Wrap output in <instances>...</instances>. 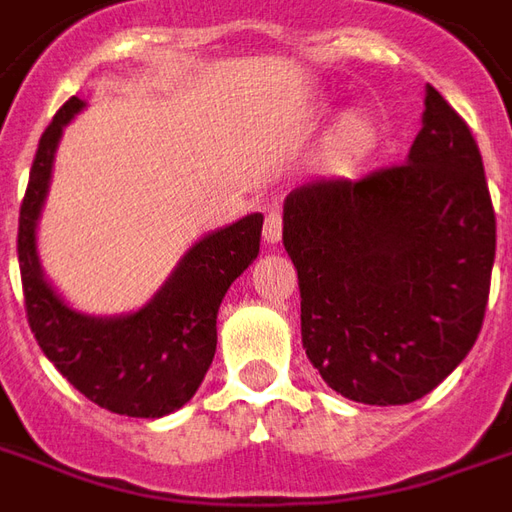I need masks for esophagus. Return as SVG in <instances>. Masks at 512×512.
<instances>
[{
  "label": "esophagus",
  "instance_id": "1",
  "mask_svg": "<svg viewBox=\"0 0 512 512\" xmlns=\"http://www.w3.org/2000/svg\"><path fill=\"white\" fill-rule=\"evenodd\" d=\"M282 238V216L277 213V210H268L266 216V224H263V241H266L268 246L280 244Z\"/></svg>",
  "mask_w": 512,
  "mask_h": 512
}]
</instances>
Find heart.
<instances>
[{
	"label": "heart",
	"mask_w": 512,
	"mask_h": 512,
	"mask_svg": "<svg viewBox=\"0 0 512 512\" xmlns=\"http://www.w3.org/2000/svg\"><path fill=\"white\" fill-rule=\"evenodd\" d=\"M377 138H380L377 121L363 110H352L335 124L327 141V160L332 166H349L360 157H366L377 146Z\"/></svg>",
	"instance_id": "heart-1"
}]
</instances>
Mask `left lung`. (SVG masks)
Masks as SVG:
<instances>
[{
    "mask_svg": "<svg viewBox=\"0 0 512 512\" xmlns=\"http://www.w3.org/2000/svg\"><path fill=\"white\" fill-rule=\"evenodd\" d=\"M299 274L302 346L352 402L410 405L477 341L496 216L466 121L432 85L405 163L360 180H310L282 207Z\"/></svg>",
    "mask_w": 512,
    "mask_h": 512,
    "instance_id": "obj_1",
    "label": "left lung"
}]
</instances>
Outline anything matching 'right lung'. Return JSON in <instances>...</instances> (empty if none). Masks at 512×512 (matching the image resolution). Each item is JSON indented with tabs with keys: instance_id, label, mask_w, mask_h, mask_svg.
<instances>
[{
	"instance_id": "1",
	"label": "right lung",
	"mask_w": 512,
	"mask_h": 512,
	"mask_svg": "<svg viewBox=\"0 0 512 512\" xmlns=\"http://www.w3.org/2000/svg\"><path fill=\"white\" fill-rule=\"evenodd\" d=\"M85 102L71 96L41 135L19 213V266L30 330L66 380L110 413L160 418L191 402L216 355V316L232 282L255 263L263 216L249 213L202 235L144 307L88 316L46 280L38 257L55 152Z\"/></svg>"
}]
</instances>
